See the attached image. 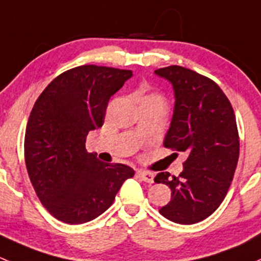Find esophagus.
Listing matches in <instances>:
<instances>
[{"label":"esophagus","mask_w":261,"mask_h":261,"mask_svg":"<svg viewBox=\"0 0 261 261\" xmlns=\"http://www.w3.org/2000/svg\"><path fill=\"white\" fill-rule=\"evenodd\" d=\"M137 173H138V176L141 177L144 182H147V184H153V179H154V174L153 173L147 171H138Z\"/></svg>","instance_id":"1"}]
</instances>
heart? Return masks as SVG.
Returning a JSON list of instances; mask_svg holds the SVG:
<instances>
[{"label":"heart","instance_id":"b5f03b06","mask_svg":"<svg viewBox=\"0 0 261 261\" xmlns=\"http://www.w3.org/2000/svg\"><path fill=\"white\" fill-rule=\"evenodd\" d=\"M136 99L139 100V104L146 103V101H158V103L165 104V99L161 94L157 93H146L144 89H139L138 93L136 94Z\"/></svg>","mask_w":261,"mask_h":261}]
</instances>
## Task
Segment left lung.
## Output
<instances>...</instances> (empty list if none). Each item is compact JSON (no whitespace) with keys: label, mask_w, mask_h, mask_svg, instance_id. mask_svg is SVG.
Masks as SVG:
<instances>
[{"label":"left lung","mask_w":261,"mask_h":261,"mask_svg":"<svg viewBox=\"0 0 261 261\" xmlns=\"http://www.w3.org/2000/svg\"><path fill=\"white\" fill-rule=\"evenodd\" d=\"M154 72L171 83L176 99L163 144L187 154L178 176L168 172L155 176V184L172 191L160 214L176 224H196L221 205L232 181L240 150L235 113L224 91L207 76L178 65Z\"/></svg>","instance_id":"obj_1"}]
</instances>
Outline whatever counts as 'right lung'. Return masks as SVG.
I'll return each mask as SVG.
<instances>
[{
	"label": "right lung",
	"mask_w": 261,
	"mask_h": 261,
	"mask_svg": "<svg viewBox=\"0 0 261 261\" xmlns=\"http://www.w3.org/2000/svg\"><path fill=\"white\" fill-rule=\"evenodd\" d=\"M132 75L108 66H76L37 98L26 125L25 162L37 197L55 219L71 225L91 221L134 176L129 166L100 162L85 148L88 133L103 125L111 96Z\"/></svg>",
	"instance_id": "1"
}]
</instances>
